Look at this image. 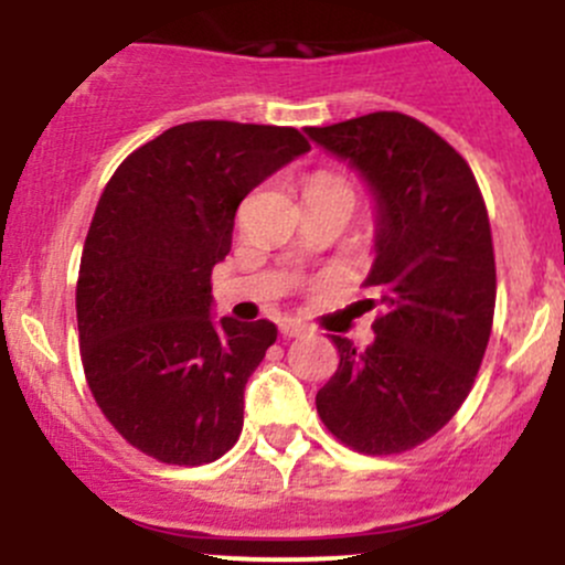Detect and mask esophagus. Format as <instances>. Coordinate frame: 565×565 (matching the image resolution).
Instances as JSON below:
<instances>
[{"instance_id": "1", "label": "esophagus", "mask_w": 565, "mask_h": 565, "mask_svg": "<svg viewBox=\"0 0 565 565\" xmlns=\"http://www.w3.org/2000/svg\"><path fill=\"white\" fill-rule=\"evenodd\" d=\"M281 333L289 335V339H295V335H306L309 333V324L300 322V319H284Z\"/></svg>"}]
</instances>
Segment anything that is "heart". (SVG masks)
I'll return each instance as SVG.
<instances>
[{
  "mask_svg": "<svg viewBox=\"0 0 565 565\" xmlns=\"http://www.w3.org/2000/svg\"><path fill=\"white\" fill-rule=\"evenodd\" d=\"M309 191H339V193H350V196H352L350 185H347L344 180H339V177H330V174L315 177V180H311V185H309Z\"/></svg>",
  "mask_w": 565,
  "mask_h": 565,
  "instance_id": "heart-1",
  "label": "heart"
}]
</instances>
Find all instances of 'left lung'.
I'll list each match as a JSON object with an SVG mask.
<instances>
[{"label": "left lung", "instance_id": "1", "mask_svg": "<svg viewBox=\"0 0 565 565\" xmlns=\"http://www.w3.org/2000/svg\"><path fill=\"white\" fill-rule=\"evenodd\" d=\"M374 202V341L333 335L339 369L317 393L322 424L361 454H402L457 415L487 352L494 254L465 158L418 119L374 111L306 128Z\"/></svg>", "mask_w": 565, "mask_h": 565}]
</instances>
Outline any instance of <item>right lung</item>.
Returning a JSON list of instances; mask_svg holds the SVG:
<instances>
[{
  "label": "right lung",
  "instance_id": "right-lung-1",
  "mask_svg": "<svg viewBox=\"0 0 565 565\" xmlns=\"http://www.w3.org/2000/svg\"><path fill=\"white\" fill-rule=\"evenodd\" d=\"M311 150L295 128L199 119L130 152L95 207L78 344L114 429L167 465H207L243 429V393L278 328L213 317L210 276L259 182Z\"/></svg>",
  "mask_w": 565,
  "mask_h": 565
}]
</instances>
